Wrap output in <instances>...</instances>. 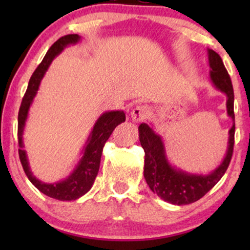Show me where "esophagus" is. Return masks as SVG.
<instances>
[{"instance_id":"1","label":"esophagus","mask_w":250,"mask_h":250,"mask_svg":"<svg viewBox=\"0 0 250 250\" xmlns=\"http://www.w3.org/2000/svg\"><path fill=\"white\" fill-rule=\"evenodd\" d=\"M149 114H150V111H149L148 107H146V105H137V107H135L131 110L130 116L134 122H142L147 119Z\"/></svg>"}]
</instances>
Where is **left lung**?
<instances>
[{"mask_svg": "<svg viewBox=\"0 0 250 250\" xmlns=\"http://www.w3.org/2000/svg\"><path fill=\"white\" fill-rule=\"evenodd\" d=\"M208 61L210 81L217 90L226 94L227 114L233 120V125L228 133L226 156L213 171L209 174H194L176 168L168 161L162 137L147 123H142L139 127L140 142L145 150L143 175L146 182L154 194L171 205H189L205 196L225 175L233 155L235 134L233 84L219 54L208 49Z\"/></svg>", "mask_w": 250, "mask_h": 250, "instance_id": "8db88e82", "label": "left lung"}]
</instances>
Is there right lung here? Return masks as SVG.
<instances>
[{
    "mask_svg": "<svg viewBox=\"0 0 250 250\" xmlns=\"http://www.w3.org/2000/svg\"><path fill=\"white\" fill-rule=\"evenodd\" d=\"M81 36L77 34H70V35L62 36L54 43L45 54L44 59L40 63L39 67L34 71L29 80L27 91H25L23 100H22L21 107L19 111V128H17V136H19V155L21 160L22 167L28 179L35 187L51 199L60 201H73L77 200L85 193L90 190L93 187L97 173L100 169V162H101V155L104 143L107 142L113 130L120 123L125 121V114L123 110H110L103 113L97 119V121L91 129L84 147L82 149V156L80 161L71 171V174L64 180L59 181L55 183H45L36 179L30 170L29 161L27 157V151L24 150L23 145V131L25 122L28 119V113L34 97L36 96L39 90L40 83H41L45 71L49 68L50 63L57 55L62 53L63 49L68 45L76 44L80 42Z\"/></svg>",
    "mask_w": 250,
    "mask_h": 250,
    "instance_id": "obj_1",
    "label": "right lung"
}]
</instances>
